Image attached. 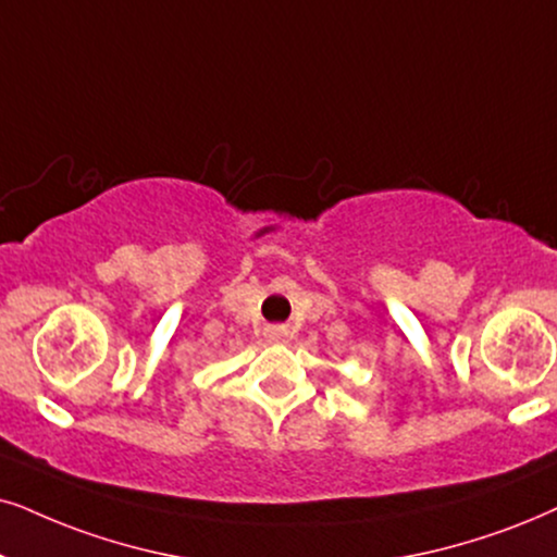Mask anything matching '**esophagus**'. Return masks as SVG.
Returning <instances> with one entry per match:
<instances>
[{
	"instance_id": "esophagus-1",
	"label": "esophagus",
	"mask_w": 557,
	"mask_h": 557,
	"mask_svg": "<svg viewBox=\"0 0 557 557\" xmlns=\"http://www.w3.org/2000/svg\"><path fill=\"white\" fill-rule=\"evenodd\" d=\"M270 336H272V339H274V342H277V339H280V336H283V334H280V331H272V334H270Z\"/></svg>"
}]
</instances>
